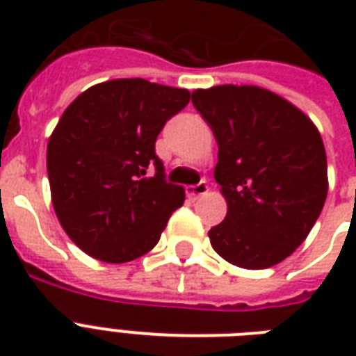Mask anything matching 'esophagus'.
<instances>
[{"mask_svg": "<svg viewBox=\"0 0 356 356\" xmlns=\"http://www.w3.org/2000/svg\"><path fill=\"white\" fill-rule=\"evenodd\" d=\"M186 195H188L190 200H195L197 195H203L209 190V186H207L205 181H201V183L197 184H190V186H186Z\"/></svg>", "mask_w": 356, "mask_h": 356, "instance_id": "1", "label": "esophagus"}]
</instances>
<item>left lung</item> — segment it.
Masks as SVG:
<instances>
[{"label":"left lung","instance_id":"obj_1","mask_svg":"<svg viewBox=\"0 0 356 356\" xmlns=\"http://www.w3.org/2000/svg\"><path fill=\"white\" fill-rule=\"evenodd\" d=\"M192 103L218 142L214 179L227 216L209 231L214 251L245 270H264L296 251L327 197V155L298 107L259 86L195 90Z\"/></svg>","mask_w":356,"mask_h":356}]
</instances>
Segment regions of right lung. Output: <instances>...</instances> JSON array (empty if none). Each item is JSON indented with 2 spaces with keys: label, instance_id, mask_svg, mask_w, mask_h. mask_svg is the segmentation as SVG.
Returning a JSON list of instances; mask_svg holds the SVG:
<instances>
[{
  "label": "right lung",
  "instance_id": "obj_1",
  "mask_svg": "<svg viewBox=\"0 0 356 356\" xmlns=\"http://www.w3.org/2000/svg\"><path fill=\"white\" fill-rule=\"evenodd\" d=\"M188 102L184 88L114 79L64 111L47 142V177L58 222L86 254L122 264L155 248L184 201L183 186L166 183L155 142ZM151 165L156 175L145 178Z\"/></svg>",
  "mask_w": 356,
  "mask_h": 356
}]
</instances>
